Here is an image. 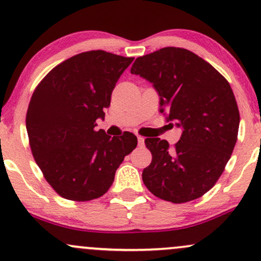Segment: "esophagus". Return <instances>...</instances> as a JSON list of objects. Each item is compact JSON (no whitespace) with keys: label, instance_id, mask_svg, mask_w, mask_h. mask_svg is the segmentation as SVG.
Returning <instances> with one entry per match:
<instances>
[{"label":"esophagus","instance_id":"34e87169","mask_svg":"<svg viewBox=\"0 0 261 261\" xmlns=\"http://www.w3.org/2000/svg\"><path fill=\"white\" fill-rule=\"evenodd\" d=\"M137 141H139V146H143V145H145V137L137 136Z\"/></svg>","mask_w":261,"mask_h":261}]
</instances>
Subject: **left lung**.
I'll return each mask as SVG.
<instances>
[{
    "label": "left lung",
    "instance_id": "obj_1",
    "mask_svg": "<svg viewBox=\"0 0 261 261\" xmlns=\"http://www.w3.org/2000/svg\"><path fill=\"white\" fill-rule=\"evenodd\" d=\"M131 73L153 83L161 113L182 127L173 147L158 137L145 140L152 162L143 182L166 201L199 199L220 179L237 142L239 110L228 81L196 54L174 46L137 58Z\"/></svg>",
    "mask_w": 261,
    "mask_h": 261
}]
</instances>
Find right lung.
I'll list each match as a JSON object with an SVG mask.
<instances>
[{"label": "right lung", "mask_w": 261, "mask_h": 261, "mask_svg": "<svg viewBox=\"0 0 261 261\" xmlns=\"http://www.w3.org/2000/svg\"><path fill=\"white\" fill-rule=\"evenodd\" d=\"M134 58L92 50L54 67L33 93L25 125L33 157L60 196L89 201L103 196L137 137L95 131L118 80Z\"/></svg>", "instance_id": "1"}]
</instances>
